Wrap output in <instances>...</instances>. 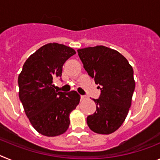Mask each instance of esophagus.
<instances>
[{
  "label": "esophagus",
  "instance_id": "1",
  "mask_svg": "<svg viewBox=\"0 0 160 160\" xmlns=\"http://www.w3.org/2000/svg\"><path fill=\"white\" fill-rule=\"evenodd\" d=\"M86 98H87V97H86V96L81 95V100H85Z\"/></svg>",
  "mask_w": 160,
  "mask_h": 160
}]
</instances>
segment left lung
<instances>
[{"instance_id": "obj_1", "label": "left lung", "mask_w": 160, "mask_h": 160, "mask_svg": "<svg viewBox=\"0 0 160 160\" xmlns=\"http://www.w3.org/2000/svg\"><path fill=\"white\" fill-rule=\"evenodd\" d=\"M85 70L94 79L101 94L96 111L87 117L91 131L109 135L123 123L135 87L133 68L118 51L103 46L78 49Z\"/></svg>"}]
</instances>
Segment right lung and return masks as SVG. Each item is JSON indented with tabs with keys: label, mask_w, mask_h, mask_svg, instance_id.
<instances>
[{
	"label": "right lung",
	"mask_w": 160,
	"mask_h": 160,
	"mask_svg": "<svg viewBox=\"0 0 160 160\" xmlns=\"http://www.w3.org/2000/svg\"><path fill=\"white\" fill-rule=\"evenodd\" d=\"M75 53L62 44H46L29 56L18 76L19 98L25 114L42 135L53 137L66 132L70 112L80 102L76 91L58 92L53 84L62 76L66 61Z\"/></svg>",
	"instance_id": "1"
}]
</instances>
